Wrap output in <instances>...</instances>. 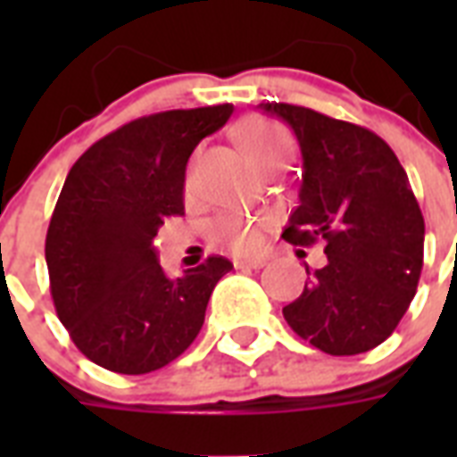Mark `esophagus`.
Segmentation results:
<instances>
[{
    "label": "esophagus",
    "instance_id": "34e87169",
    "mask_svg": "<svg viewBox=\"0 0 457 457\" xmlns=\"http://www.w3.org/2000/svg\"><path fill=\"white\" fill-rule=\"evenodd\" d=\"M265 265V258H239L235 261V268H251V270H261Z\"/></svg>",
    "mask_w": 457,
    "mask_h": 457
}]
</instances>
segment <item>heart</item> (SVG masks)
I'll return each mask as SVG.
<instances>
[{
	"instance_id": "1",
	"label": "heart",
	"mask_w": 457,
	"mask_h": 457,
	"mask_svg": "<svg viewBox=\"0 0 457 457\" xmlns=\"http://www.w3.org/2000/svg\"><path fill=\"white\" fill-rule=\"evenodd\" d=\"M239 142L244 152L256 165L265 163L268 158L279 154H292V139L279 125L268 120H246L239 125ZM265 225L263 218L232 213L215 222L211 229L215 244H222L235 251H253L261 244V228Z\"/></svg>"
}]
</instances>
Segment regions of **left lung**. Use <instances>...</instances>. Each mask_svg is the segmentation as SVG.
I'll return each instance as SVG.
<instances>
[{"label":"left lung","mask_w":457,"mask_h":457,"mask_svg":"<svg viewBox=\"0 0 457 457\" xmlns=\"http://www.w3.org/2000/svg\"><path fill=\"white\" fill-rule=\"evenodd\" d=\"M258 109L282 118L301 146L299 206L282 237L325 242L327 263L308 270L303 294L285 305L301 339L329 355H355L389 339L418 292L425 218L403 165L382 137L294 104Z\"/></svg>","instance_id":"left-lung-1"}]
</instances>
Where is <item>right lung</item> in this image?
<instances>
[{
  "label": "right lung",
  "instance_id": "1",
  "mask_svg": "<svg viewBox=\"0 0 457 457\" xmlns=\"http://www.w3.org/2000/svg\"><path fill=\"white\" fill-rule=\"evenodd\" d=\"M235 106L163 111L89 146L68 172L46 229L56 315L89 361L120 375L165 368L199 334L232 263L208 256L182 278L158 265L154 237L185 213L187 161Z\"/></svg>",
  "mask_w": 457,
  "mask_h": 457
}]
</instances>
